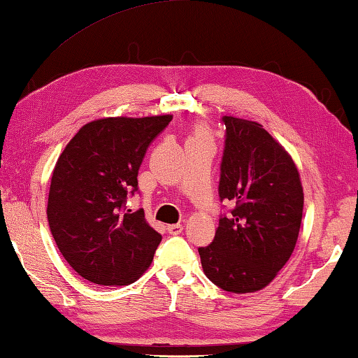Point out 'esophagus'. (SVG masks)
Here are the masks:
<instances>
[{
	"instance_id": "esophagus-1",
	"label": "esophagus",
	"mask_w": 358,
	"mask_h": 358,
	"mask_svg": "<svg viewBox=\"0 0 358 358\" xmlns=\"http://www.w3.org/2000/svg\"><path fill=\"white\" fill-rule=\"evenodd\" d=\"M166 230H168L169 234H179L180 231L184 230V227L180 224H173V225H168Z\"/></svg>"
}]
</instances>
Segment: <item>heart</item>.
<instances>
[{
	"instance_id": "obj_1",
	"label": "heart",
	"mask_w": 358,
	"mask_h": 358,
	"mask_svg": "<svg viewBox=\"0 0 358 358\" xmlns=\"http://www.w3.org/2000/svg\"><path fill=\"white\" fill-rule=\"evenodd\" d=\"M190 141H206V143H210V134L204 127L196 125L195 128H193Z\"/></svg>"
}]
</instances>
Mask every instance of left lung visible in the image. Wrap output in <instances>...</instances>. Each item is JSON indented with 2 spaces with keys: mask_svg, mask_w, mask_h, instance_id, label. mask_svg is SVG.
<instances>
[{
  "mask_svg": "<svg viewBox=\"0 0 358 358\" xmlns=\"http://www.w3.org/2000/svg\"><path fill=\"white\" fill-rule=\"evenodd\" d=\"M224 122L219 195L234 209L198 252L209 280L231 294H252L273 282L295 249L303 185L294 158L263 125L233 115Z\"/></svg>",
  "mask_w": 358,
  "mask_h": 358,
  "instance_id": "left-lung-1",
  "label": "left lung"
}]
</instances>
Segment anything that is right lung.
<instances>
[{
  "instance_id": "add662e5",
  "label": "right lung",
  "mask_w": 358,
  "mask_h": 358,
  "mask_svg": "<svg viewBox=\"0 0 358 358\" xmlns=\"http://www.w3.org/2000/svg\"><path fill=\"white\" fill-rule=\"evenodd\" d=\"M171 120V114L96 119L58 157L47 219L64 260L93 284L128 285L150 266L162 234L143 209H125V200L138 190L149 144Z\"/></svg>"
}]
</instances>
